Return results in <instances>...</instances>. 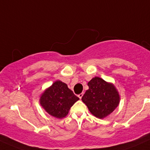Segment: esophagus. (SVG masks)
<instances>
[{
	"mask_svg": "<svg viewBox=\"0 0 150 150\" xmlns=\"http://www.w3.org/2000/svg\"><path fill=\"white\" fill-rule=\"evenodd\" d=\"M83 93L79 94V95H78V97H79V98H80V99H81V98H83Z\"/></svg>",
	"mask_w": 150,
	"mask_h": 150,
	"instance_id": "34e87169",
	"label": "esophagus"
}]
</instances>
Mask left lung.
Returning a JSON list of instances; mask_svg holds the SVG:
<instances>
[{
  "label": "left lung",
  "instance_id": "1",
  "mask_svg": "<svg viewBox=\"0 0 150 150\" xmlns=\"http://www.w3.org/2000/svg\"><path fill=\"white\" fill-rule=\"evenodd\" d=\"M89 89L82 100L90 112L103 119L111 114L120 103V95L113 84L95 77L88 83Z\"/></svg>",
  "mask_w": 150,
  "mask_h": 150
}]
</instances>
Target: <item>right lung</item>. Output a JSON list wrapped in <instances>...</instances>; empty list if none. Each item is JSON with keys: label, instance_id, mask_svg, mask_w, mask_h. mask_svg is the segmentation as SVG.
Listing matches in <instances>:
<instances>
[{"label": "right lung", "instance_id": "right-lung-1", "mask_svg": "<svg viewBox=\"0 0 150 150\" xmlns=\"http://www.w3.org/2000/svg\"><path fill=\"white\" fill-rule=\"evenodd\" d=\"M78 100L67 84L57 80L42 93L40 104L49 115L61 119L68 114L70 108Z\"/></svg>", "mask_w": 150, "mask_h": 150}]
</instances>
